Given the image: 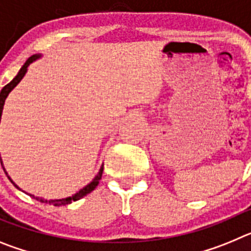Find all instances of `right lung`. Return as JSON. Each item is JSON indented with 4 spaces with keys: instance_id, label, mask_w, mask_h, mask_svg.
I'll return each instance as SVG.
<instances>
[{
    "instance_id": "1",
    "label": "right lung",
    "mask_w": 251,
    "mask_h": 251,
    "mask_svg": "<svg viewBox=\"0 0 251 251\" xmlns=\"http://www.w3.org/2000/svg\"><path fill=\"white\" fill-rule=\"evenodd\" d=\"M41 56V55H39V54H36V55H32V56H30L28 57L27 60H26V63L24 64V66H22L21 69H20V72L17 73V75L15 77H13L12 80L10 81V83L7 84V85H4L3 88H2V90H1V93H0V122H1V115H2V109H3V105H4V100H6V98H7V95L10 94V92L11 90L13 89V88H15V86L17 85V84L20 83V81H21V79L24 76H25V74H26V72H27V66L30 65L31 63H32V61H35V60L36 59H39V57ZM0 162H1V166H2V168H3V171H4V174L7 175V172H6V170H4V167H3V163H2V158H1V154H0ZM103 170H104V165H101V167H100V170H99V172H98V175H97V176L94 177V179H93L92 182L89 183V185H86L85 187H83L80 190V191L79 192H76V194L75 195H73V196H70V197H66V199H60V200H50V201H48V200H44L43 197H35L34 195H30V196H32L34 197V199H36L37 201H40V202H46V203H52V205L54 206H61V205H68V203H72L73 201H77V200H80L81 197H84V196H86V195L88 194H90V192L93 191V190H94L95 187H97V186H98V183H99V181H100V178H101V175H103ZM7 177H8V179H10L11 182L13 183V186H15V187H17V185L15 182H13L12 179L10 178V176H8L7 175ZM19 188V187H17Z\"/></svg>"
}]
</instances>
